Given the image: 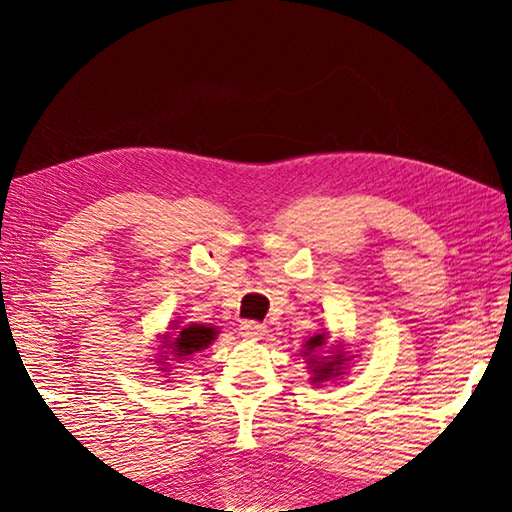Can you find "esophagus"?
I'll use <instances>...</instances> for the list:
<instances>
[{
    "mask_svg": "<svg viewBox=\"0 0 512 512\" xmlns=\"http://www.w3.org/2000/svg\"><path fill=\"white\" fill-rule=\"evenodd\" d=\"M239 334L244 336V339H262L266 334V325L259 323V321H242L239 323Z\"/></svg>",
    "mask_w": 512,
    "mask_h": 512,
    "instance_id": "34e87169",
    "label": "esophagus"
}]
</instances>
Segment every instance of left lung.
Wrapping results in <instances>:
<instances>
[{
  "label": "left lung",
  "mask_w": 512,
  "mask_h": 512,
  "mask_svg": "<svg viewBox=\"0 0 512 512\" xmlns=\"http://www.w3.org/2000/svg\"><path fill=\"white\" fill-rule=\"evenodd\" d=\"M323 339H325L323 334H319V336H312V339L308 341V350H314V347L323 345ZM310 361L314 363V358H310ZM343 361H347V358H343V354H334L332 358H330V356L325 358L323 363H317V367L312 369V372H314V378H312L314 383H321V380H328V378H334V376L343 374V372H341V365H343Z\"/></svg>",
  "instance_id": "8db88e82"
}]
</instances>
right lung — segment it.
Instances as JSON below:
<instances>
[{
  "label": "right lung",
  "mask_w": 512,
  "mask_h": 512,
  "mask_svg": "<svg viewBox=\"0 0 512 512\" xmlns=\"http://www.w3.org/2000/svg\"><path fill=\"white\" fill-rule=\"evenodd\" d=\"M215 339V330L206 328V325H189V328H182L178 332V339L169 343V347L173 350L178 358L189 356L193 352L204 350L206 345Z\"/></svg>",
  "instance_id": "obj_1"
}]
</instances>
